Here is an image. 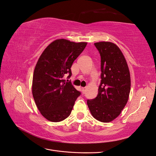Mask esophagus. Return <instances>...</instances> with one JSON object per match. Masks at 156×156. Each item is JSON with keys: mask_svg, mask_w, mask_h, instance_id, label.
Returning a JSON list of instances; mask_svg holds the SVG:
<instances>
[{"mask_svg": "<svg viewBox=\"0 0 156 156\" xmlns=\"http://www.w3.org/2000/svg\"><path fill=\"white\" fill-rule=\"evenodd\" d=\"M86 88H82V93H83V94H84V93H85V92H86Z\"/></svg>", "mask_w": 156, "mask_h": 156, "instance_id": "34e87169", "label": "esophagus"}]
</instances>
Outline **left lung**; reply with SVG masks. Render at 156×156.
<instances>
[{"label":"left lung","mask_w":156,"mask_h":156,"mask_svg":"<svg viewBox=\"0 0 156 156\" xmlns=\"http://www.w3.org/2000/svg\"><path fill=\"white\" fill-rule=\"evenodd\" d=\"M101 57V82L94 99L87 100L93 117L110 122L120 114L130 92V74L120 49L110 42L94 43Z\"/></svg>","instance_id":"obj_1"}]
</instances>
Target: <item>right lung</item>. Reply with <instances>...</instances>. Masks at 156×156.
Segmentation results:
<instances>
[{"mask_svg": "<svg viewBox=\"0 0 156 156\" xmlns=\"http://www.w3.org/2000/svg\"><path fill=\"white\" fill-rule=\"evenodd\" d=\"M86 45V42L56 40L40 56L32 79V95L38 109L48 120L58 122L68 118L81 94L64 77L70 78L72 65Z\"/></svg>", "mask_w": 156, "mask_h": 156, "instance_id": "add662e5", "label": "right lung"}]
</instances>
